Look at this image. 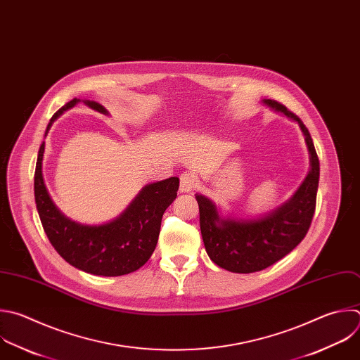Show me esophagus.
Returning a JSON list of instances; mask_svg holds the SVG:
<instances>
[{"label":"esophagus","mask_w":360,"mask_h":360,"mask_svg":"<svg viewBox=\"0 0 360 360\" xmlns=\"http://www.w3.org/2000/svg\"><path fill=\"white\" fill-rule=\"evenodd\" d=\"M179 179H181L179 191H181L182 193H189V192L195 188V185H196V178H195L193 174H191V172H184V174H181Z\"/></svg>","instance_id":"34e87169"}]
</instances>
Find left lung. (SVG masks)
Segmentation results:
<instances>
[{"instance_id":"left-lung-1","label":"left lung","mask_w":360,"mask_h":360,"mask_svg":"<svg viewBox=\"0 0 360 360\" xmlns=\"http://www.w3.org/2000/svg\"><path fill=\"white\" fill-rule=\"evenodd\" d=\"M262 101L300 126L309 154V171L288 200L255 217L223 216L212 199L200 193L195 195L207 256L219 267L240 274L270 267L301 243L312 221L319 182V160L308 129L278 101L270 98Z\"/></svg>"}]
</instances>
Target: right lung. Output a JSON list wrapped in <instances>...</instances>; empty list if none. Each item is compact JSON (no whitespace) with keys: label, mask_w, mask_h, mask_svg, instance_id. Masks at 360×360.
Instances as JSON below:
<instances>
[{"label":"right lung","mask_w":360,"mask_h":360,"mask_svg":"<svg viewBox=\"0 0 360 360\" xmlns=\"http://www.w3.org/2000/svg\"><path fill=\"white\" fill-rule=\"evenodd\" d=\"M79 101L108 115L100 103L75 97L53 114L45 136L55 120ZM44 153L45 143L35 168V203L44 230L60 257L84 273L103 277L124 276L143 267L155 250L162 214L176 198L179 178L146 185L126 210L110 221L84 224L65 216L53 203L42 174Z\"/></svg>","instance_id":"add662e5"}]
</instances>
